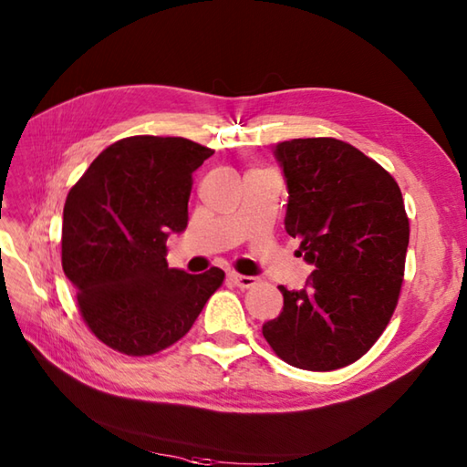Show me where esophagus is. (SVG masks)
Here are the masks:
<instances>
[{
  "instance_id": "obj_1",
  "label": "esophagus",
  "mask_w": 467,
  "mask_h": 467,
  "mask_svg": "<svg viewBox=\"0 0 467 467\" xmlns=\"http://www.w3.org/2000/svg\"><path fill=\"white\" fill-rule=\"evenodd\" d=\"M228 279H231L239 289H251V286L256 283L254 276H246L239 273H228Z\"/></svg>"
}]
</instances>
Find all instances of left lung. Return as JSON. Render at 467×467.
I'll return each instance as SVG.
<instances>
[{
    "instance_id": "1",
    "label": "left lung",
    "mask_w": 467,
    "mask_h": 467,
    "mask_svg": "<svg viewBox=\"0 0 467 467\" xmlns=\"http://www.w3.org/2000/svg\"><path fill=\"white\" fill-rule=\"evenodd\" d=\"M289 188L285 228L315 266L263 325L271 349L306 371H333L371 349L398 306L410 218L395 178L335 138L276 144Z\"/></svg>"
}]
</instances>
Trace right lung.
Segmentation results:
<instances>
[{
  "mask_svg": "<svg viewBox=\"0 0 467 467\" xmlns=\"http://www.w3.org/2000/svg\"><path fill=\"white\" fill-rule=\"evenodd\" d=\"M214 150L186 138L130 136L110 144L67 192L62 266L82 319L114 351L154 355L191 331L223 285L168 269L166 239L188 224L192 172Z\"/></svg>",
  "mask_w": 467,
  "mask_h": 467,
  "instance_id": "right-lung-1",
  "label": "right lung"
}]
</instances>
